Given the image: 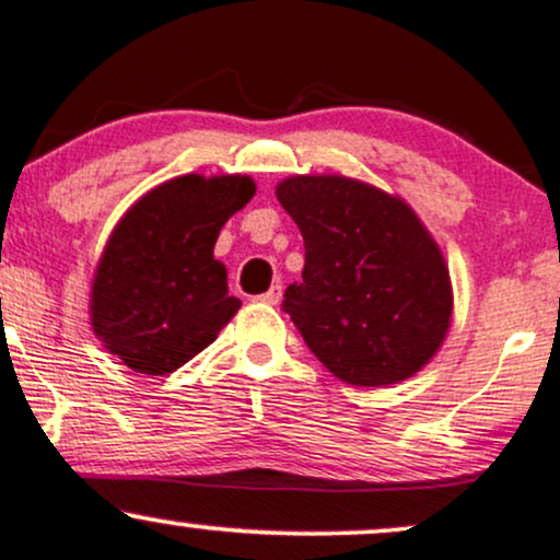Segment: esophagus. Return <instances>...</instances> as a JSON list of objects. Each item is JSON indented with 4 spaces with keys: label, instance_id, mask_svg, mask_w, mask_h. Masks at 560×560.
Returning a JSON list of instances; mask_svg holds the SVG:
<instances>
[{
    "label": "esophagus",
    "instance_id": "obj_1",
    "mask_svg": "<svg viewBox=\"0 0 560 560\" xmlns=\"http://www.w3.org/2000/svg\"><path fill=\"white\" fill-rule=\"evenodd\" d=\"M258 300L266 302V305H279V300H281V284H273L271 289H268V292H262Z\"/></svg>",
    "mask_w": 560,
    "mask_h": 560
}]
</instances>
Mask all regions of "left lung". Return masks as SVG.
I'll list each match as a JSON object with an SVG mask.
<instances>
[{"instance_id": "8db88e82", "label": "left lung", "mask_w": 560, "mask_h": 560, "mask_svg": "<svg viewBox=\"0 0 560 560\" xmlns=\"http://www.w3.org/2000/svg\"><path fill=\"white\" fill-rule=\"evenodd\" d=\"M276 197L305 240L281 311L313 355L355 387L413 376L453 313L445 260L413 210L345 176L287 178Z\"/></svg>"}]
</instances>
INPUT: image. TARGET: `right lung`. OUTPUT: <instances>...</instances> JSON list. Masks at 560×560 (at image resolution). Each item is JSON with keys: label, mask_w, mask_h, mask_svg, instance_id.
<instances>
[{"label": "right lung", "mask_w": 560, "mask_h": 560, "mask_svg": "<svg viewBox=\"0 0 560 560\" xmlns=\"http://www.w3.org/2000/svg\"><path fill=\"white\" fill-rule=\"evenodd\" d=\"M253 195L247 176L189 173L120 218L94 276L92 326L128 369L152 376L182 369L240 311L213 247Z\"/></svg>", "instance_id": "1"}]
</instances>
